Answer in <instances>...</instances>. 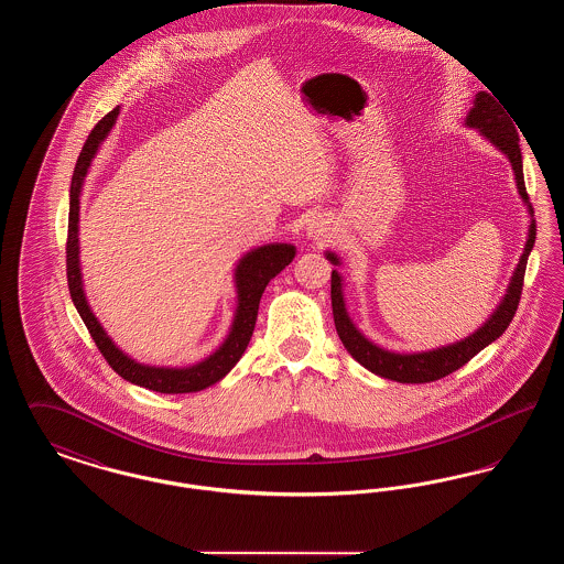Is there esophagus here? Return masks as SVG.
<instances>
[{"label": "esophagus", "instance_id": "esophagus-1", "mask_svg": "<svg viewBox=\"0 0 564 564\" xmlns=\"http://www.w3.org/2000/svg\"><path fill=\"white\" fill-rule=\"evenodd\" d=\"M322 224H323V221H313V224H311V226H308V230H311V232H308V235H313V237H322V235H323Z\"/></svg>", "mask_w": 564, "mask_h": 564}]
</instances>
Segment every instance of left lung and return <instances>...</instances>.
Instances as JSON below:
<instances>
[{"label": "left lung", "mask_w": 564, "mask_h": 564, "mask_svg": "<svg viewBox=\"0 0 564 564\" xmlns=\"http://www.w3.org/2000/svg\"><path fill=\"white\" fill-rule=\"evenodd\" d=\"M467 127L478 129L480 133L495 143L511 162V169L516 173V184L518 192L524 198V203L529 205V212L533 215V207L529 203V194L524 186V173H522V152H520V137L516 133L513 120L511 116L506 113V108H501L495 101V95L488 93H478L474 108L469 109ZM536 226L535 219L531 221L529 228V239L524 245V253L520 256L518 269L513 270L508 294L503 297V302L499 304V308L490 315V319L484 323L478 332H474L471 336H467L465 340L442 347V349L427 350V352H412V355H400V352H391V350L380 349L372 345L366 336L359 334V329L352 325L345 308V300H343V279L338 274V270H332V311H334V323H336V332L345 345V349L349 350L352 359H357L364 368H368L370 372L389 378V380H398V382H433L440 380L444 376L453 375L458 368H463L469 359H474L480 350L486 349L490 343H495L510 325L516 311H518V302L522 295V285H524V270H527V260L529 253L535 245ZM327 260L332 264H338V258L334 253H327Z\"/></svg>", "instance_id": "obj_1"}]
</instances>
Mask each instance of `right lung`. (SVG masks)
<instances>
[{"label":"right lung","mask_w":564,"mask_h":564,"mask_svg":"<svg viewBox=\"0 0 564 564\" xmlns=\"http://www.w3.org/2000/svg\"><path fill=\"white\" fill-rule=\"evenodd\" d=\"M118 113H120V108H113L95 124V129L90 131L84 148H82L76 169H74L72 188H69L67 245H65L69 294H72V300H74V304L80 313L82 322L88 327L97 349L101 350L109 368L116 375L122 376L124 380H129L133 384L145 387L150 391H156V393H173L175 395V393L203 391V389L215 384L217 380H221L241 359L242 352L251 340L253 327H256L260 297L264 294L270 279L276 276L281 270L294 260L295 247L294 245H288V242L264 245V247H258V249L249 251L242 258L239 267H237L239 306H237L232 329H230L226 343L215 350L212 357H207L205 361H200L196 366H189V368H154V366H141V364L133 361L131 357H127L122 350L109 340L108 334L104 332V327L93 315V311L86 302L84 290H82L80 260H78V219H80L78 212H80L82 184H84V177H86L90 161L95 159L101 141L111 131Z\"/></svg>","instance_id":"1"}]
</instances>
